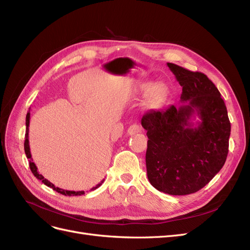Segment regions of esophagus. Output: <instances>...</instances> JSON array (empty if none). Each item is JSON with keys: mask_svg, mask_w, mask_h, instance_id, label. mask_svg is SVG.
I'll return each mask as SVG.
<instances>
[{"mask_svg": "<svg viewBox=\"0 0 250 250\" xmlns=\"http://www.w3.org/2000/svg\"><path fill=\"white\" fill-rule=\"evenodd\" d=\"M141 130H142V128H141V126L139 124H132L129 128H128L127 133L129 134V135H133L135 133L141 132Z\"/></svg>", "mask_w": 250, "mask_h": 250, "instance_id": "esophagus-1", "label": "esophagus"}]
</instances>
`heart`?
<instances>
[{"label":"heart","mask_w":250,"mask_h":250,"mask_svg":"<svg viewBox=\"0 0 250 250\" xmlns=\"http://www.w3.org/2000/svg\"><path fill=\"white\" fill-rule=\"evenodd\" d=\"M149 88L148 83H139L137 85V90L138 92H145ZM168 95V87L166 86L163 83H158V84H155L150 88L147 99H146V106L147 107H156L158 105L162 104L166 97Z\"/></svg>","instance_id":"heart-1"}]
</instances>
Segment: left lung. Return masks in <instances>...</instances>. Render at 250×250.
<instances>
[{"mask_svg": "<svg viewBox=\"0 0 250 250\" xmlns=\"http://www.w3.org/2000/svg\"><path fill=\"white\" fill-rule=\"evenodd\" d=\"M167 65L183 86L180 106L151 110L142 118L147 130V176L169 195L199 191L220 171L229 153L230 122L225 103L207 75ZM197 115L199 121H191Z\"/></svg>", "mask_w": 250, "mask_h": 250, "instance_id": "8db88e82", "label": "left lung"}]
</instances>
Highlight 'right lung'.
Returning a JSON list of instances; mask_svg holds the SVG:
<instances>
[{
  "mask_svg": "<svg viewBox=\"0 0 250 250\" xmlns=\"http://www.w3.org/2000/svg\"><path fill=\"white\" fill-rule=\"evenodd\" d=\"M29 123H30V111L27 113V116H26V134H25L24 148H25L26 156H27V158H29V166H30V169H31V172L33 173V175H34L37 179L42 180L44 185L50 187V188H52L53 190H55L56 192H58V193H60V194H62V195H65V196H66V195H67V196H78V195H79V196H80V195L84 194V191L75 192V191H66V190H62V188H59L55 187L52 183H50V181H49L48 179L44 178V177L42 175V174L39 173V171H37V167L35 166V164L32 162L33 160H32V157H31V152H30V146H29ZM103 181H104V180H102L101 183L98 184L96 187L90 188V191H94V190H96L97 188H99V187L103 184Z\"/></svg>",
  "mask_w": 250,
  "mask_h": 250,
  "instance_id": "right-lung-1",
  "label": "right lung"
}]
</instances>
